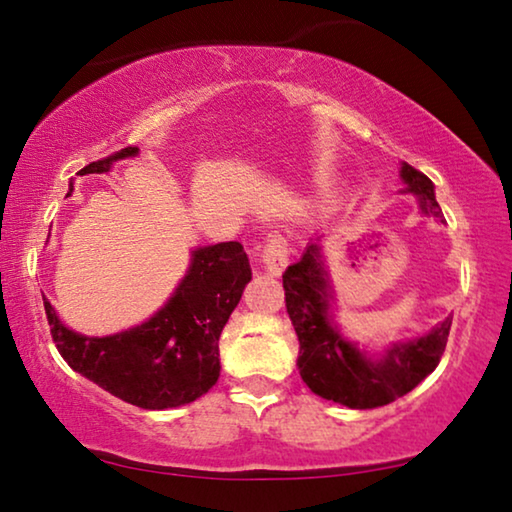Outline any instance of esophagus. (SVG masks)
Listing matches in <instances>:
<instances>
[{"instance_id": "obj_1", "label": "esophagus", "mask_w": 512, "mask_h": 512, "mask_svg": "<svg viewBox=\"0 0 512 512\" xmlns=\"http://www.w3.org/2000/svg\"><path fill=\"white\" fill-rule=\"evenodd\" d=\"M289 262V243L285 234H271L262 248V264L271 276H280Z\"/></svg>"}]
</instances>
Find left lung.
I'll return each instance as SVG.
<instances>
[{"label":"left lung","mask_w":512,"mask_h":512,"mask_svg":"<svg viewBox=\"0 0 512 512\" xmlns=\"http://www.w3.org/2000/svg\"><path fill=\"white\" fill-rule=\"evenodd\" d=\"M402 179L409 193L418 195L421 209L444 223L434 197V183L416 167L402 163ZM287 315L299 335V372L312 393L340 402L349 409H375L407 395L437 368L444 354L453 317L423 338L393 345L372 361L335 331L329 319V282L315 243L299 262L282 273Z\"/></svg>","instance_id":"8db88e82"}]
</instances>
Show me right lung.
<instances>
[{"instance_id": "right-lung-1", "label": "right lung", "mask_w": 512, "mask_h": 512, "mask_svg": "<svg viewBox=\"0 0 512 512\" xmlns=\"http://www.w3.org/2000/svg\"><path fill=\"white\" fill-rule=\"evenodd\" d=\"M126 147L89 163L82 174L108 172L114 160L135 156ZM250 273L239 241L193 253V264L165 308L149 322L108 338H87L66 329L43 299L50 335L75 372L142 409H167L200 398L220 377L218 340L239 303Z\"/></svg>"}]
</instances>
